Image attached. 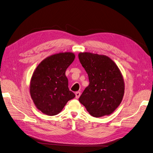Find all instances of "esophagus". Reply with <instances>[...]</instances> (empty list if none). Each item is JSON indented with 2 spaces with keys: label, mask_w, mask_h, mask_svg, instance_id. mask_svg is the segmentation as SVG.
<instances>
[{
  "label": "esophagus",
  "mask_w": 153,
  "mask_h": 153,
  "mask_svg": "<svg viewBox=\"0 0 153 153\" xmlns=\"http://www.w3.org/2000/svg\"><path fill=\"white\" fill-rule=\"evenodd\" d=\"M80 92H79V91H77V92H75V96H76V99H78V98H79V97L80 96Z\"/></svg>",
  "instance_id": "obj_1"
}]
</instances>
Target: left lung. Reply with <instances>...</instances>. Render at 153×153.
<instances>
[{"label": "left lung", "mask_w": 153, "mask_h": 153, "mask_svg": "<svg viewBox=\"0 0 153 153\" xmlns=\"http://www.w3.org/2000/svg\"><path fill=\"white\" fill-rule=\"evenodd\" d=\"M78 58L89 80L79 98L87 112L94 117L112 114L121 104L124 82L117 64L104 55L80 52Z\"/></svg>", "instance_id": "1"}]
</instances>
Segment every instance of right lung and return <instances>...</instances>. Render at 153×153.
<instances>
[{"label": "right lung", "mask_w": 153, "mask_h": 153, "mask_svg": "<svg viewBox=\"0 0 153 153\" xmlns=\"http://www.w3.org/2000/svg\"><path fill=\"white\" fill-rule=\"evenodd\" d=\"M75 58L72 52H60L43 59L36 67L30 82V94L36 108L43 114L55 115L75 94L68 88L65 75Z\"/></svg>", "instance_id": "add662e5"}]
</instances>
